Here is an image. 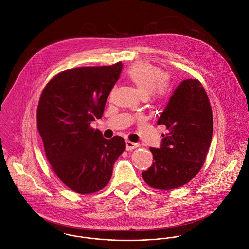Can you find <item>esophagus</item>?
Listing matches in <instances>:
<instances>
[{"label": "esophagus", "instance_id": "esophagus-1", "mask_svg": "<svg viewBox=\"0 0 249 249\" xmlns=\"http://www.w3.org/2000/svg\"><path fill=\"white\" fill-rule=\"evenodd\" d=\"M125 145H126V150H132V149H134V148H136V147L139 146L138 143L130 142V141H128V140L125 141Z\"/></svg>", "mask_w": 249, "mask_h": 249}]
</instances>
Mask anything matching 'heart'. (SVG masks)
Masks as SVG:
<instances>
[{
  "label": "heart",
  "instance_id": "1",
  "mask_svg": "<svg viewBox=\"0 0 249 249\" xmlns=\"http://www.w3.org/2000/svg\"><path fill=\"white\" fill-rule=\"evenodd\" d=\"M126 75L142 98H147L152 94L155 99L159 100L168 93V84L163 79V71L158 67L143 62L136 63L128 69Z\"/></svg>",
  "mask_w": 249,
  "mask_h": 249
}]
</instances>
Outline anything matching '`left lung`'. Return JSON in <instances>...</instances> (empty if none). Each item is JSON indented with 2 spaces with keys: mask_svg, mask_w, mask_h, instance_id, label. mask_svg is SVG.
Segmentation results:
<instances>
[{
  "mask_svg": "<svg viewBox=\"0 0 249 249\" xmlns=\"http://www.w3.org/2000/svg\"><path fill=\"white\" fill-rule=\"evenodd\" d=\"M157 124H164L168 132L163 134L159 148H149L154 162L142 172V178L155 189H176L196 176L212 140V109L201 83L197 79H184Z\"/></svg>",
  "mask_w": 249,
  "mask_h": 249,
  "instance_id": "8db88e82",
  "label": "left lung"
}]
</instances>
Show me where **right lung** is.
I'll list each match as a JSON object with an SVG mask.
<instances>
[{"mask_svg": "<svg viewBox=\"0 0 249 249\" xmlns=\"http://www.w3.org/2000/svg\"><path fill=\"white\" fill-rule=\"evenodd\" d=\"M121 62L62 71L45 87L37 108V129L58 178L72 191L90 194L108 184L113 166L125 149L124 138H104L90 124L104 114L119 79Z\"/></svg>", "mask_w": 249, "mask_h": 249, "instance_id": "1", "label": "right lung"}]
</instances>
